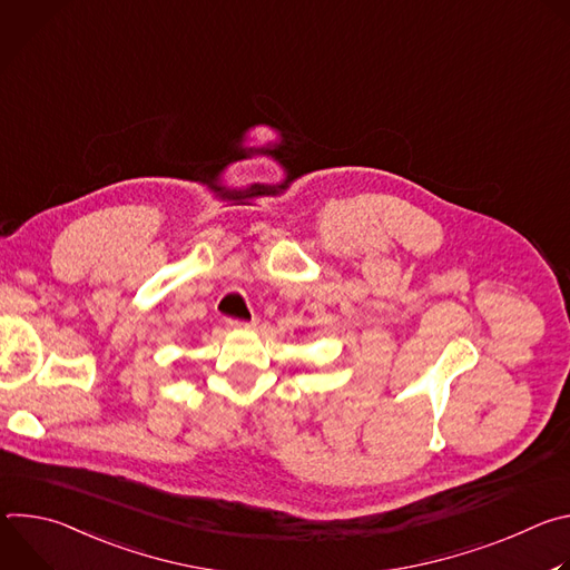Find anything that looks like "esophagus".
<instances>
[{
	"label": "esophagus",
	"instance_id": "esophagus-1",
	"mask_svg": "<svg viewBox=\"0 0 570 570\" xmlns=\"http://www.w3.org/2000/svg\"><path fill=\"white\" fill-rule=\"evenodd\" d=\"M227 324L232 330H250L257 324V317H253V320H227Z\"/></svg>",
	"mask_w": 570,
	"mask_h": 570
}]
</instances>
